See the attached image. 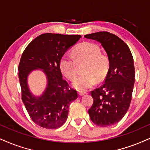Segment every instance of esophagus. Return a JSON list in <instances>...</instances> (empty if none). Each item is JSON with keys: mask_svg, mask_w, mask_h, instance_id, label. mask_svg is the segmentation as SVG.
<instances>
[{"mask_svg": "<svg viewBox=\"0 0 150 150\" xmlns=\"http://www.w3.org/2000/svg\"><path fill=\"white\" fill-rule=\"evenodd\" d=\"M85 94H86V92H81V91H79V95H80V96H83V95H84Z\"/></svg>", "mask_w": 150, "mask_h": 150, "instance_id": "34e87169", "label": "esophagus"}]
</instances>
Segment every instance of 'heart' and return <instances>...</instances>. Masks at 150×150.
<instances>
[{"label":"heart","instance_id":"b5f03b06","mask_svg":"<svg viewBox=\"0 0 150 150\" xmlns=\"http://www.w3.org/2000/svg\"><path fill=\"white\" fill-rule=\"evenodd\" d=\"M100 49L91 42H83L73 50V55L65 54L61 57L59 67L62 75L69 81L76 77V62L83 63V74L81 75L72 83L75 89L86 91L106 76L109 69V59L106 54L100 53Z\"/></svg>","mask_w":150,"mask_h":150}]
</instances>
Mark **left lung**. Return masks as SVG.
Masks as SVG:
<instances>
[{
    "label": "left lung",
    "mask_w": 150,
    "mask_h": 150,
    "mask_svg": "<svg viewBox=\"0 0 150 150\" xmlns=\"http://www.w3.org/2000/svg\"><path fill=\"white\" fill-rule=\"evenodd\" d=\"M84 38L99 42L109 59L104 83L91 92L94 102L88 113L97 126H111L122 119L130 106L135 81L134 59L128 46L113 34L97 32Z\"/></svg>",
    "instance_id": "8db88e82"
}]
</instances>
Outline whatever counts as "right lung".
<instances>
[{"label":"right lung","instance_id":"1","mask_svg":"<svg viewBox=\"0 0 150 150\" xmlns=\"http://www.w3.org/2000/svg\"><path fill=\"white\" fill-rule=\"evenodd\" d=\"M81 38L79 35H40L21 55L18 69L22 101L31 119L40 127L53 129L62 126L67 119L70 103L78 97L77 92L62 79L59 62ZM35 70L43 71L47 78V86L40 96L33 95L27 83L28 76Z\"/></svg>","mask_w":150,"mask_h":150}]
</instances>
